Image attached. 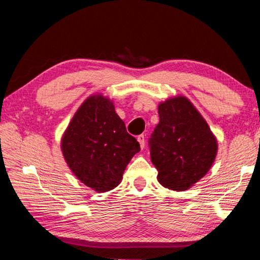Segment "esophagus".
Returning <instances> with one entry per match:
<instances>
[{"label":"esophagus","mask_w":260,"mask_h":260,"mask_svg":"<svg viewBox=\"0 0 260 260\" xmlns=\"http://www.w3.org/2000/svg\"><path fill=\"white\" fill-rule=\"evenodd\" d=\"M138 141H139V143H140L141 149H143L144 148V141H146V136H144L143 134L139 135L138 136Z\"/></svg>","instance_id":"obj_1"}]
</instances>
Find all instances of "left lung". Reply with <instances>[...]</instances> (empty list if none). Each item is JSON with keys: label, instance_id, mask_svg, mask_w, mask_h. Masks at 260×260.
<instances>
[{"label": "left lung", "instance_id": "left-lung-1", "mask_svg": "<svg viewBox=\"0 0 260 260\" xmlns=\"http://www.w3.org/2000/svg\"><path fill=\"white\" fill-rule=\"evenodd\" d=\"M159 122L149 139L161 186L187 190L209 172L218 144L208 122L190 101L177 96L158 105Z\"/></svg>", "mask_w": 260, "mask_h": 260}]
</instances>
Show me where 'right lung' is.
<instances>
[{
	"mask_svg": "<svg viewBox=\"0 0 260 260\" xmlns=\"http://www.w3.org/2000/svg\"><path fill=\"white\" fill-rule=\"evenodd\" d=\"M60 146L73 174L99 192L117 187L127 164L140 151L112 101L101 94L89 96L78 109Z\"/></svg>",
	"mask_w": 260,
	"mask_h": 260,
	"instance_id": "add662e5",
	"label": "right lung"
}]
</instances>
